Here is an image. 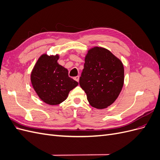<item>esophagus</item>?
Segmentation results:
<instances>
[{"instance_id": "34e87169", "label": "esophagus", "mask_w": 160, "mask_h": 160, "mask_svg": "<svg viewBox=\"0 0 160 160\" xmlns=\"http://www.w3.org/2000/svg\"><path fill=\"white\" fill-rule=\"evenodd\" d=\"M74 79H75V81H77V82H78L79 80V76H76V77H74Z\"/></svg>"}]
</instances>
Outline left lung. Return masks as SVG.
I'll return each mask as SVG.
<instances>
[{
  "label": "left lung",
  "mask_w": 160,
  "mask_h": 160,
  "mask_svg": "<svg viewBox=\"0 0 160 160\" xmlns=\"http://www.w3.org/2000/svg\"><path fill=\"white\" fill-rule=\"evenodd\" d=\"M123 82L124 68L119 59L104 48L96 47L88 51L79 85L91 106L104 109L112 104Z\"/></svg>",
  "instance_id": "8db88e82"
}]
</instances>
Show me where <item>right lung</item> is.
Listing matches in <instances>:
<instances>
[{"mask_svg": "<svg viewBox=\"0 0 160 160\" xmlns=\"http://www.w3.org/2000/svg\"><path fill=\"white\" fill-rule=\"evenodd\" d=\"M59 56L42 55L32 71L31 79L34 89L45 103L55 105L64 101L78 82L68 75V70L58 64Z\"/></svg>", "mask_w": 160, "mask_h": 160, "instance_id": "add662e5", "label": "right lung"}]
</instances>
